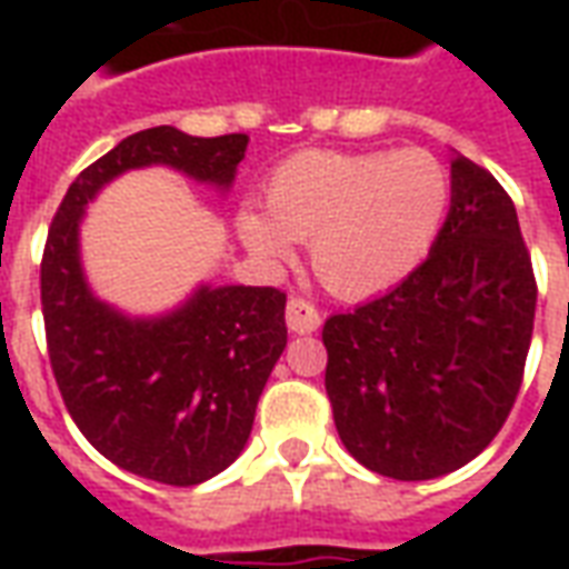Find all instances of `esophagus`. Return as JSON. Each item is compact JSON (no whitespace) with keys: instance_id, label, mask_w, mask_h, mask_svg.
Returning <instances> with one entry per match:
<instances>
[{"instance_id":"esophagus-1","label":"esophagus","mask_w":569,"mask_h":569,"mask_svg":"<svg viewBox=\"0 0 569 569\" xmlns=\"http://www.w3.org/2000/svg\"><path fill=\"white\" fill-rule=\"evenodd\" d=\"M322 313L310 301L305 298H289V305H286V326H289V332L296 335H310L320 329Z\"/></svg>"}]
</instances>
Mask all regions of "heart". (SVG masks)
I'll return each instance as SVG.
<instances>
[{
  "mask_svg": "<svg viewBox=\"0 0 569 569\" xmlns=\"http://www.w3.org/2000/svg\"><path fill=\"white\" fill-rule=\"evenodd\" d=\"M451 200V176L423 149L298 151L268 179L264 213L237 212L252 256L286 261L310 240V261L335 296L390 289L427 259Z\"/></svg>",
  "mask_w": 569,
  "mask_h": 569,
  "instance_id": "1",
  "label": "heart"
}]
</instances>
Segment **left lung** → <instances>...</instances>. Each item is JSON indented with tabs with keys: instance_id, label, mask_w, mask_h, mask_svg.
<instances>
[{
	"instance_id": "1",
	"label": "left lung",
	"mask_w": 569,
	"mask_h": 569,
	"mask_svg": "<svg viewBox=\"0 0 569 569\" xmlns=\"http://www.w3.org/2000/svg\"><path fill=\"white\" fill-rule=\"evenodd\" d=\"M537 280L512 198L463 154L423 264L322 326L345 448L378 476L427 481L488 448L525 378Z\"/></svg>"
}]
</instances>
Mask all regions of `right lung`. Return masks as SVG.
I'll return each mask as SVG.
<instances>
[{
    "label": "right lung",
    "mask_w": 569,
    "mask_h": 569,
    "mask_svg": "<svg viewBox=\"0 0 569 569\" xmlns=\"http://www.w3.org/2000/svg\"><path fill=\"white\" fill-rule=\"evenodd\" d=\"M247 142L140 130L76 176L44 243V335L67 411L106 460L173 488L219 476L243 451L286 347V292L198 286L163 317H128L91 292L79 224L106 182L151 163L228 191Z\"/></svg>",
    "instance_id": "add662e5"
}]
</instances>
